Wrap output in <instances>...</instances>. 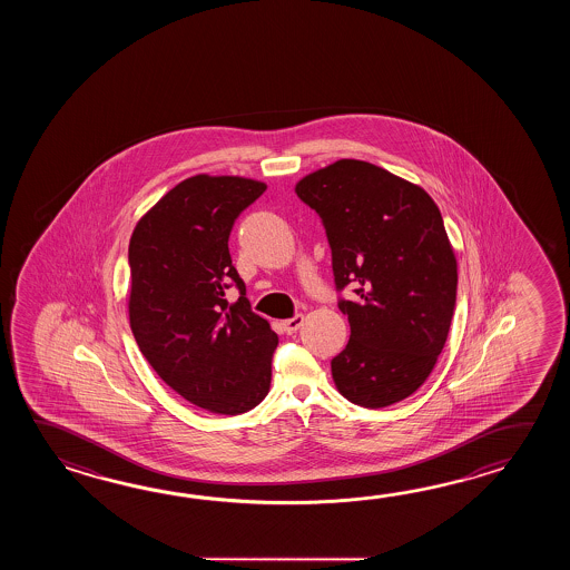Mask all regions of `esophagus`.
<instances>
[{
	"mask_svg": "<svg viewBox=\"0 0 570 570\" xmlns=\"http://www.w3.org/2000/svg\"><path fill=\"white\" fill-rule=\"evenodd\" d=\"M303 324V315L297 314L295 317H291V320H285L281 326H283V330L287 332V334H295L299 327H302Z\"/></svg>",
	"mask_w": 570,
	"mask_h": 570,
	"instance_id": "34e87169",
	"label": "esophagus"
}]
</instances>
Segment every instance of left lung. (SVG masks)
<instances>
[{"instance_id":"left-lung-1","label":"left lung","mask_w":570,"mask_h":570,"mask_svg":"<svg viewBox=\"0 0 570 570\" xmlns=\"http://www.w3.org/2000/svg\"><path fill=\"white\" fill-rule=\"evenodd\" d=\"M295 194L317 212L332 248L351 340L332 358L346 400L379 410L410 397L436 366L456 305V256L420 185L356 158L305 175Z\"/></svg>"}]
</instances>
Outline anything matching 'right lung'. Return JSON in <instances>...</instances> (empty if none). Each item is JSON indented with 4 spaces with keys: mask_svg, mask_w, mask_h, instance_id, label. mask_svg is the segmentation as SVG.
Returning a JSON list of instances; mask_svg holds the SVG:
<instances>
[{
    "mask_svg": "<svg viewBox=\"0 0 570 570\" xmlns=\"http://www.w3.org/2000/svg\"><path fill=\"white\" fill-rule=\"evenodd\" d=\"M267 185L234 175H195L138 219L128 246L134 338L157 375L202 410L238 415L271 387L279 344L246 299L228 238ZM236 284L238 303L225 299Z\"/></svg>",
    "mask_w": 570,
    "mask_h": 570,
    "instance_id": "right-lung-1",
    "label": "right lung"
}]
</instances>
